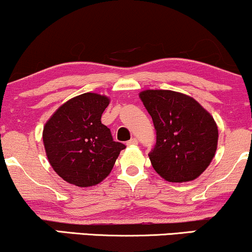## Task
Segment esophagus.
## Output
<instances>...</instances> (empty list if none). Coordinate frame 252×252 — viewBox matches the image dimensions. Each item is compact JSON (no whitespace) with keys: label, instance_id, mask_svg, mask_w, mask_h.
<instances>
[{"label":"esophagus","instance_id":"esophagus-1","mask_svg":"<svg viewBox=\"0 0 252 252\" xmlns=\"http://www.w3.org/2000/svg\"><path fill=\"white\" fill-rule=\"evenodd\" d=\"M138 143V141H137V138H131V140H129L128 142H126V146H136V144Z\"/></svg>","mask_w":252,"mask_h":252}]
</instances>
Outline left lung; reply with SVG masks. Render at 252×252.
<instances>
[{"label": "left lung", "instance_id": "left-lung-1", "mask_svg": "<svg viewBox=\"0 0 252 252\" xmlns=\"http://www.w3.org/2000/svg\"><path fill=\"white\" fill-rule=\"evenodd\" d=\"M140 98L156 130V144L149 154L153 168L169 182L195 180L216 155L215 118L194 98L181 92L144 90Z\"/></svg>", "mask_w": 252, "mask_h": 252}]
</instances>
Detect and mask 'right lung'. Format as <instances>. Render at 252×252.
Segmentation results:
<instances>
[{"instance_id":"right-lung-1","label":"right lung","mask_w":252,"mask_h":252,"mask_svg":"<svg viewBox=\"0 0 252 252\" xmlns=\"http://www.w3.org/2000/svg\"><path fill=\"white\" fill-rule=\"evenodd\" d=\"M110 98L79 94L63 103L43 126L42 141L48 162L63 180L78 187L98 185L110 174L123 143L115 142L100 122Z\"/></svg>"}]
</instances>
